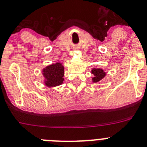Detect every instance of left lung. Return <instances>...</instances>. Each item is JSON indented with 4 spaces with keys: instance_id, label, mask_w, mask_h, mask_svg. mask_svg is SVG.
Returning a JSON list of instances; mask_svg holds the SVG:
<instances>
[{
    "instance_id": "left-lung-1",
    "label": "left lung",
    "mask_w": 147,
    "mask_h": 147,
    "mask_svg": "<svg viewBox=\"0 0 147 147\" xmlns=\"http://www.w3.org/2000/svg\"><path fill=\"white\" fill-rule=\"evenodd\" d=\"M92 74L94 75V77L92 78L93 82H98L106 76V73L100 68H93L92 70Z\"/></svg>"
}]
</instances>
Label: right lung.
<instances>
[{"label": "right lung", "mask_w": 147, "mask_h": 147, "mask_svg": "<svg viewBox=\"0 0 147 147\" xmlns=\"http://www.w3.org/2000/svg\"><path fill=\"white\" fill-rule=\"evenodd\" d=\"M43 75L45 78L46 85H60L64 80V68L61 63L52 64L43 70Z\"/></svg>", "instance_id": "1"}]
</instances>
